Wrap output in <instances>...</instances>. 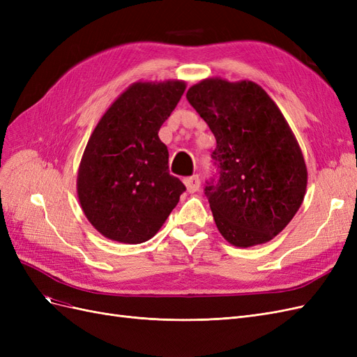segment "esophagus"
Wrapping results in <instances>:
<instances>
[{
    "instance_id": "obj_1",
    "label": "esophagus",
    "mask_w": 357,
    "mask_h": 357,
    "mask_svg": "<svg viewBox=\"0 0 357 357\" xmlns=\"http://www.w3.org/2000/svg\"><path fill=\"white\" fill-rule=\"evenodd\" d=\"M185 185H186V189H188L190 193L198 192V190H199V186H201L199 177H198V176H192V177L185 178Z\"/></svg>"
}]
</instances>
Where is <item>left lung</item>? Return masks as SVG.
Wrapping results in <instances>:
<instances>
[{
    "label": "left lung",
    "mask_w": 357,
    "mask_h": 357,
    "mask_svg": "<svg viewBox=\"0 0 357 357\" xmlns=\"http://www.w3.org/2000/svg\"><path fill=\"white\" fill-rule=\"evenodd\" d=\"M186 98L215 137V185L205 188L223 238L235 247L271 241L299 210L308 172L295 134L252 80L204 79Z\"/></svg>",
    "instance_id": "left-lung-1"
}]
</instances>
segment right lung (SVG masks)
<instances>
[{"label":"right lung","instance_id":"1","mask_svg":"<svg viewBox=\"0 0 357 357\" xmlns=\"http://www.w3.org/2000/svg\"><path fill=\"white\" fill-rule=\"evenodd\" d=\"M186 82H135L105 110L83 152L77 197L86 219L105 238L139 244L165 223L183 183L169 174L159 129Z\"/></svg>","mask_w":357,"mask_h":357}]
</instances>
